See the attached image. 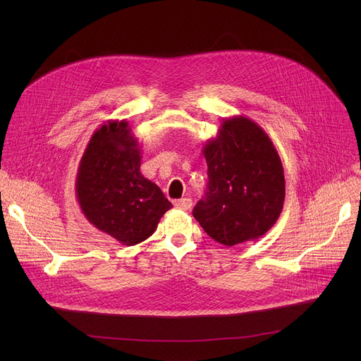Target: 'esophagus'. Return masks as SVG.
<instances>
[{
  "instance_id": "obj_1",
  "label": "esophagus",
  "mask_w": 361,
  "mask_h": 361,
  "mask_svg": "<svg viewBox=\"0 0 361 361\" xmlns=\"http://www.w3.org/2000/svg\"><path fill=\"white\" fill-rule=\"evenodd\" d=\"M174 205L180 210H190L192 207V201L191 198H181V200H176Z\"/></svg>"
}]
</instances>
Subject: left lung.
<instances>
[{"label": "left lung", "mask_w": 361, "mask_h": 361, "mask_svg": "<svg viewBox=\"0 0 361 361\" xmlns=\"http://www.w3.org/2000/svg\"><path fill=\"white\" fill-rule=\"evenodd\" d=\"M202 154L209 187L194 219L228 247L264 235L279 220L286 197L283 164L267 133L247 117L226 118Z\"/></svg>", "instance_id": "1"}]
</instances>
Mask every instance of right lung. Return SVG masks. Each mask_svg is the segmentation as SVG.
Masks as SVG:
<instances>
[{"label": "right lung", "mask_w": 361, "mask_h": 361, "mask_svg": "<svg viewBox=\"0 0 361 361\" xmlns=\"http://www.w3.org/2000/svg\"><path fill=\"white\" fill-rule=\"evenodd\" d=\"M140 166L141 148L128 121L110 120L90 138L75 178L84 217L124 245L147 240L173 207Z\"/></svg>", "instance_id": "add662e5"}]
</instances>
